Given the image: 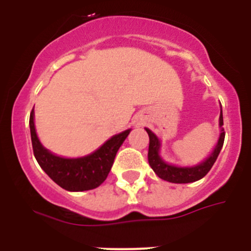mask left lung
<instances>
[{
    "mask_svg": "<svg viewBox=\"0 0 251 251\" xmlns=\"http://www.w3.org/2000/svg\"><path fill=\"white\" fill-rule=\"evenodd\" d=\"M220 128L221 133L217 141V145L215 146L214 151L202 163L195 166V167H177L174 165H168L159 156V147H161V142L157 138V136L152 130L146 128L148 136H150V148H148V162L152 170L154 171V174L159 177V178L168 181L172 183H190L199 181L202 177L207 175V172L211 170L214 166L215 161H216L219 153H220L221 148L224 145V139H225V132H224V119H223V110L220 114Z\"/></svg>",
    "mask_w": 251,
    "mask_h": 251,
    "instance_id": "1",
    "label": "left lung"
}]
</instances>
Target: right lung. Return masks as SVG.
<instances>
[{"instance_id":"right-lung-1","label":"right lung","mask_w":251,"mask_h":251,"mask_svg":"<svg viewBox=\"0 0 251 251\" xmlns=\"http://www.w3.org/2000/svg\"><path fill=\"white\" fill-rule=\"evenodd\" d=\"M30 132L34 156L40 167L55 183L66 191H88L105 181L119 147L130 129L115 134L100 148L80 158H63L43 147L37 138L34 123V109L30 114Z\"/></svg>"}]
</instances>
